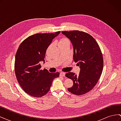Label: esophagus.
Wrapping results in <instances>:
<instances>
[{"mask_svg": "<svg viewBox=\"0 0 121 121\" xmlns=\"http://www.w3.org/2000/svg\"><path fill=\"white\" fill-rule=\"evenodd\" d=\"M65 73H64V72H61L60 73V76H63V77H65Z\"/></svg>", "mask_w": 121, "mask_h": 121, "instance_id": "34e87169", "label": "esophagus"}]
</instances>
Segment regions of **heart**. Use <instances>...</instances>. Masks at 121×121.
Returning <instances> with one entry per match:
<instances>
[{
    "label": "heart",
    "instance_id": "obj_1",
    "mask_svg": "<svg viewBox=\"0 0 121 121\" xmlns=\"http://www.w3.org/2000/svg\"><path fill=\"white\" fill-rule=\"evenodd\" d=\"M66 41H69V40L68 39H67V38H63V39H62L60 40V42H66Z\"/></svg>",
    "mask_w": 121,
    "mask_h": 121
}]
</instances>
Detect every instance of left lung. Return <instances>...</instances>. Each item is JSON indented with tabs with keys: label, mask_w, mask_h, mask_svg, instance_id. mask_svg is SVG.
Returning <instances> with one entry per match:
<instances>
[{
	"label": "left lung",
	"mask_w": 121,
	"mask_h": 121,
	"mask_svg": "<svg viewBox=\"0 0 121 121\" xmlns=\"http://www.w3.org/2000/svg\"><path fill=\"white\" fill-rule=\"evenodd\" d=\"M74 48L73 58L80 68L79 75L73 72L65 74L73 81V85L69 88L71 93L80 95L89 92L96 85L103 70L104 60L99 46L90 34L78 30L63 31Z\"/></svg>",
	"instance_id": "obj_1"
}]
</instances>
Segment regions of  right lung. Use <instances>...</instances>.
I'll return each mask as SVG.
<instances>
[{"label":"right lung","mask_w":121,"mask_h":121,"mask_svg":"<svg viewBox=\"0 0 121 121\" xmlns=\"http://www.w3.org/2000/svg\"><path fill=\"white\" fill-rule=\"evenodd\" d=\"M60 32L31 35L21 43L17 50L14 72L20 86L29 95L44 96L49 91L53 79L60 76L59 72L40 69V61L44 63L47 48Z\"/></svg>","instance_id":"1"}]
</instances>
